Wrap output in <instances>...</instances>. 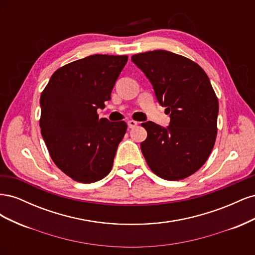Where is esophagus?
<instances>
[{
  "mask_svg": "<svg viewBox=\"0 0 255 255\" xmlns=\"http://www.w3.org/2000/svg\"><path fill=\"white\" fill-rule=\"evenodd\" d=\"M137 126V121H135V120H129V121H128V127L129 128H135Z\"/></svg>",
  "mask_w": 255,
  "mask_h": 255,
  "instance_id": "34e87169",
  "label": "esophagus"
}]
</instances>
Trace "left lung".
<instances>
[{"label":"left lung","mask_w":255,"mask_h":255,"mask_svg":"<svg viewBox=\"0 0 255 255\" xmlns=\"http://www.w3.org/2000/svg\"><path fill=\"white\" fill-rule=\"evenodd\" d=\"M132 60L170 115L168 128L141 123L148 133L140 144L146 164L164 180L186 179L204 165L217 136L219 103L210 79L195 61L165 50L135 54Z\"/></svg>","instance_id":"1"}]
</instances>
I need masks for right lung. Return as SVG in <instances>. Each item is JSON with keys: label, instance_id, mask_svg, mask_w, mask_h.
Instances as JSON below:
<instances>
[{"label": "right lung", "instance_id": "1", "mask_svg": "<svg viewBox=\"0 0 255 255\" xmlns=\"http://www.w3.org/2000/svg\"><path fill=\"white\" fill-rule=\"evenodd\" d=\"M128 61L127 55L96 54L67 64L53 73L40 97L41 135L52 160L80 183L102 180L112 170L125 121L99 119L98 109Z\"/></svg>", "mask_w": 255, "mask_h": 255}]
</instances>
